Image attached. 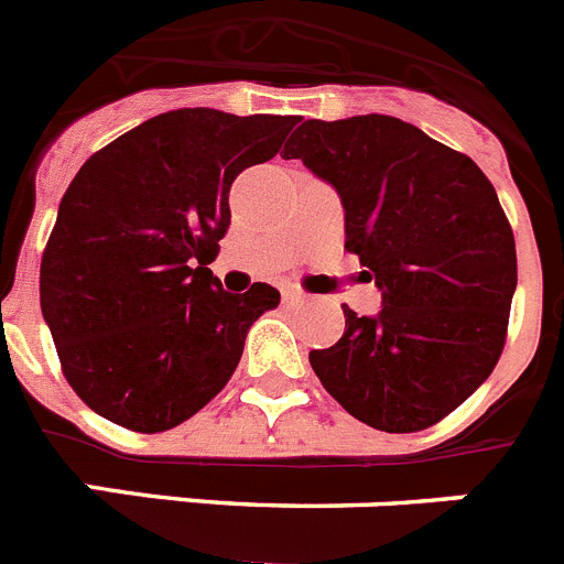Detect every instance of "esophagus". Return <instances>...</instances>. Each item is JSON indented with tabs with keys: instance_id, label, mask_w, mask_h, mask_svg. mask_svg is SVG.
<instances>
[{
	"instance_id": "34e87169",
	"label": "esophagus",
	"mask_w": 564,
	"mask_h": 564,
	"mask_svg": "<svg viewBox=\"0 0 564 564\" xmlns=\"http://www.w3.org/2000/svg\"><path fill=\"white\" fill-rule=\"evenodd\" d=\"M303 301H306V294H301L297 289H286V292H283V303H286V306H301Z\"/></svg>"
}]
</instances>
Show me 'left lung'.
Wrapping results in <instances>:
<instances>
[{"label": "left lung", "mask_w": 564, "mask_h": 564, "mask_svg": "<svg viewBox=\"0 0 564 564\" xmlns=\"http://www.w3.org/2000/svg\"><path fill=\"white\" fill-rule=\"evenodd\" d=\"M283 156L337 191L345 250L382 292L377 317L343 306V337L308 354L314 373L368 427H433L503 351L517 250L495 187L469 156L388 115L303 120Z\"/></svg>", "instance_id": "left-lung-1"}]
</instances>
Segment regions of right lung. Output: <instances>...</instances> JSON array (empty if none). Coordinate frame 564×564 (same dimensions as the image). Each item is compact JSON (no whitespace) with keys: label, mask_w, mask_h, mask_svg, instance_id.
I'll use <instances>...</instances> for the list:
<instances>
[{"label":"right lung","mask_w":564,"mask_h":564,"mask_svg":"<svg viewBox=\"0 0 564 564\" xmlns=\"http://www.w3.org/2000/svg\"><path fill=\"white\" fill-rule=\"evenodd\" d=\"M292 115L174 109L80 165L42 258V314L64 377L104 419L162 433L232 377L270 283L230 294L210 263L230 185L281 151Z\"/></svg>","instance_id":"add662e5"}]
</instances>
